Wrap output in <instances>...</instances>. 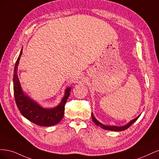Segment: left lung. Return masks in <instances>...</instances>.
<instances>
[{
    "instance_id": "obj_1",
    "label": "left lung",
    "mask_w": 159,
    "mask_h": 159,
    "mask_svg": "<svg viewBox=\"0 0 159 159\" xmlns=\"http://www.w3.org/2000/svg\"><path fill=\"white\" fill-rule=\"evenodd\" d=\"M139 117H140V115H139L137 117L133 119L132 121H131L129 123H127V125H124V126H121V127H118V126H108V125H105L101 123L99 121H98V120L96 119L95 117H94L93 114L91 113V118H92L93 121L95 123V124L96 125L99 126L100 127H102V129H105V130H109V131H124V130L128 129L134 122H135L137 121V120L138 119V118Z\"/></svg>"
}]
</instances>
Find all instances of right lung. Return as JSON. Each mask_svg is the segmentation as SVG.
I'll list each match as a JSON object with an SVG mask.
<instances>
[{"label":"right lung","instance_id":"right-lung-1","mask_svg":"<svg viewBox=\"0 0 159 159\" xmlns=\"http://www.w3.org/2000/svg\"><path fill=\"white\" fill-rule=\"evenodd\" d=\"M22 49L20 51L16 61L14 70L13 85L14 95L18 109L24 117L32 123L42 127H50L58 123L63 119L64 114V107L67 99H68L71 88L65 90L64 97L62 98L61 103L54 108H44L32 99L29 96L23 92L17 74L18 66L19 64Z\"/></svg>","mask_w":159,"mask_h":159}]
</instances>
